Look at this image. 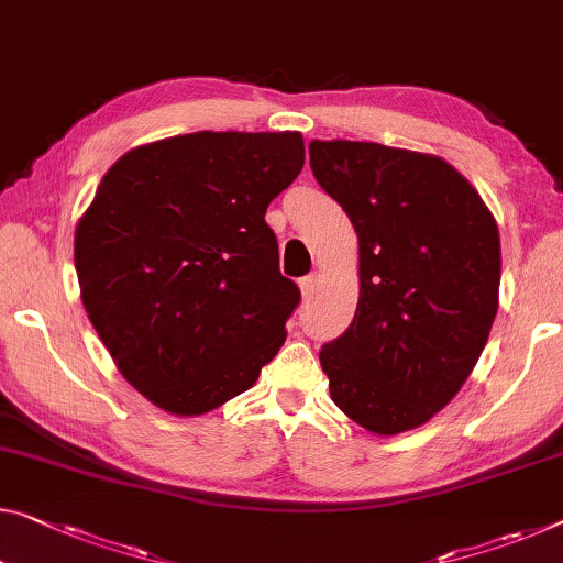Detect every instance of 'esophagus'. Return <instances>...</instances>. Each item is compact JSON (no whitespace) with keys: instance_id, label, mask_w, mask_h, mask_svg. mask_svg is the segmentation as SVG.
Listing matches in <instances>:
<instances>
[{"instance_id":"esophagus-1","label":"esophagus","mask_w":563,"mask_h":563,"mask_svg":"<svg viewBox=\"0 0 563 563\" xmlns=\"http://www.w3.org/2000/svg\"><path fill=\"white\" fill-rule=\"evenodd\" d=\"M314 287H317V276H305V279H299V289H301V297L309 299L311 294H314Z\"/></svg>"}]
</instances>
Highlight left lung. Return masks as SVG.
I'll return each instance as SVG.
<instances>
[{
	"instance_id": "1",
	"label": "left lung",
	"mask_w": 563,
	"mask_h": 563,
	"mask_svg": "<svg viewBox=\"0 0 563 563\" xmlns=\"http://www.w3.org/2000/svg\"><path fill=\"white\" fill-rule=\"evenodd\" d=\"M309 163L360 244L357 311L319 352L332 400L375 435L420 428L457 395L488 342L496 219L440 155L311 141Z\"/></svg>"
}]
</instances>
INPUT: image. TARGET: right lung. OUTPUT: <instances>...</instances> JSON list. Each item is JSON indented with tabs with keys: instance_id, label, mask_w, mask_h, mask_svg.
<instances>
[{
	"instance_id": "1",
	"label": "right lung",
	"mask_w": 563,
	"mask_h": 563,
	"mask_svg": "<svg viewBox=\"0 0 563 563\" xmlns=\"http://www.w3.org/2000/svg\"><path fill=\"white\" fill-rule=\"evenodd\" d=\"M301 166V133L201 131L137 145L102 176L75 229L80 297L155 408L216 410L287 340L299 289L264 213Z\"/></svg>"
}]
</instances>
